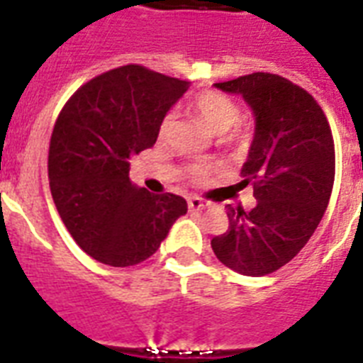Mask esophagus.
<instances>
[{
    "instance_id": "esophagus-1",
    "label": "esophagus",
    "mask_w": 363,
    "mask_h": 363,
    "mask_svg": "<svg viewBox=\"0 0 363 363\" xmlns=\"http://www.w3.org/2000/svg\"><path fill=\"white\" fill-rule=\"evenodd\" d=\"M188 207H190L191 211H205V208L211 207V203L201 199V197H190V199H188Z\"/></svg>"
}]
</instances>
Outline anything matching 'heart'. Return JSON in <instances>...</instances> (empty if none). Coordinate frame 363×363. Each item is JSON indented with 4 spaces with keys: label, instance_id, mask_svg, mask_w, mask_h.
I'll return each instance as SVG.
<instances>
[{
    "label": "heart",
    "instance_id": "obj_1",
    "mask_svg": "<svg viewBox=\"0 0 363 363\" xmlns=\"http://www.w3.org/2000/svg\"><path fill=\"white\" fill-rule=\"evenodd\" d=\"M191 108L197 113V117L207 125V128L214 134H223L229 128L237 125V121L240 119V108L233 99H229L223 93H216V91H207L197 95L191 100ZM175 113H167L160 123V138H167L172 132L173 125H175ZM207 172L205 167H197L196 175H203Z\"/></svg>",
    "mask_w": 363,
    "mask_h": 363
}]
</instances>
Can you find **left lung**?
I'll return each instance as SVG.
<instances>
[{"label": "left lung", "instance_id": "8db88e82", "mask_svg": "<svg viewBox=\"0 0 363 363\" xmlns=\"http://www.w3.org/2000/svg\"><path fill=\"white\" fill-rule=\"evenodd\" d=\"M242 96L255 117L242 182H253L250 212L228 205L229 229L211 240L216 257L244 276H267L304 248L328 207L335 152L325 111L278 74L253 72L214 84Z\"/></svg>", "mask_w": 363, "mask_h": 363}]
</instances>
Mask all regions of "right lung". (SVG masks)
I'll return each mask as SVG.
<instances>
[{
  "label": "right lung",
  "mask_w": 363,
  "mask_h": 363,
  "mask_svg": "<svg viewBox=\"0 0 363 363\" xmlns=\"http://www.w3.org/2000/svg\"><path fill=\"white\" fill-rule=\"evenodd\" d=\"M188 87L190 82L126 65L82 85L59 113L50 190L65 228L100 263L145 261L186 214L181 196L135 186L128 160L155 145L162 119Z\"/></svg>",
  "instance_id": "add662e5"
}]
</instances>
